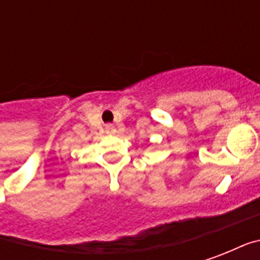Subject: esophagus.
Wrapping results in <instances>:
<instances>
[{
    "instance_id": "1",
    "label": "esophagus",
    "mask_w": 260,
    "mask_h": 260,
    "mask_svg": "<svg viewBox=\"0 0 260 260\" xmlns=\"http://www.w3.org/2000/svg\"><path fill=\"white\" fill-rule=\"evenodd\" d=\"M106 132L107 134H115V126L111 124H107L106 125Z\"/></svg>"
}]
</instances>
